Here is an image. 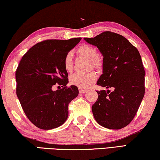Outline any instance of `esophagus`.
<instances>
[{
	"mask_svg": "<svg viewBox=\"0 0 160 160\" xmlns=\"http://www.w3.org/2000/svg\"><path fill=\"white\" fill-rule=\"evenodd\" d=\"M86 91H87V90H86V89H80L79 93H84L86 92Z\"/></svg>",
	"mask_w": 160,
	"mask_h": 160,
	"instance_id": "esophagus-1",
	"label": "esophagus"
}]
</instances>
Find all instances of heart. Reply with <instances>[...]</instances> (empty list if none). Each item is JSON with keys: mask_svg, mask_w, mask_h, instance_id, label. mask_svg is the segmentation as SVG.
I'll return each instance as SVG.
<instances>
[{"mask_svg": "<svg viewBox=\"0 0 160 160\" xmlns=\"http://www.w3.org/2000/svg\"><path fill=\"white\" fill-rule=\"evenodd\" d=\"M78 54L84 58L91 61L92 67L95 69H101L102 62L98 57V51L96 48L89 44H82L77 49ZM64 68L66 72H71L73 69L72 56L68 53L64 59ZM97 79L96 72H91L87 74H74L69 78V82L72 85L77 86L78 88H87Z\"/></svg>", "mask_w": 160, "mask_h": 160, "instance_id": "1", "label": "heart"}]
</instances>
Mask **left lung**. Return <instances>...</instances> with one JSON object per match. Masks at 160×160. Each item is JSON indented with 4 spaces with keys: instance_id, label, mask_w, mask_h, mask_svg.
<instances>
[{
    "instance_id": "1",
    "label": "left lung",
    "mask_w": 160,
    "mask_h": 160,
    "mask_svg": "<svg viewBox=\"0 0 160 160\" xmlns=\"http://www.w3.org/2000/svg\"><path fill=\"white\" fill-rule=\"evenodd\" d=\"M84 40L97 47L103 57L97 85L114 89L96 91L94 118L104 128L121 129L134 118L145 95V72L140 54L123 36L110 31Z\"/></svg>"
}]
</instances>
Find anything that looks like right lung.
<instances>
[{
  "label": "right lung",
  "instance_id": "1",
  "mask_svg": "<svg viewBox=\"0 0 160 160\" xmlns=\"http://www.w3.org/2000/svg\"><path fill=\"white\" fill-rule=\"evenodd\" d=\"M81 40H44L32 47L20 60L15 72L17 96L26 116L40 129L64 124L69 116V103L78 96L77 86H67L64 59ZM56 83L63 88L53 91Z\"/></svg>",
  "mask_w": 160,
  "mask_h": 160
}]
</instances>
